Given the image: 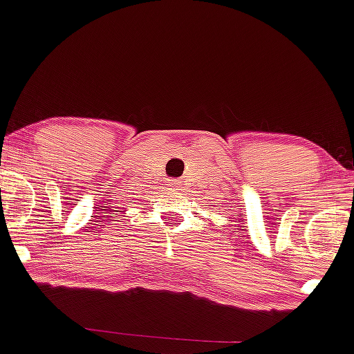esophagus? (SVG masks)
I'll return each instance as SVG.
<instances>
[{
  "label": "esophagus",
  "instance_id": "esophagus-1",
  "mask_svg": "<svg viewBox=\"0 0 354 354\" xmlns=\"http://www.w3.org/2000/svg\"><path fill=\"white\" fill-rule=\"evenodd\" d=\"M173 187H174V188H180V181H174Z\"/></svg>",
  "mask_w": 354,
  "mask_h": 354
}]
</instances>
